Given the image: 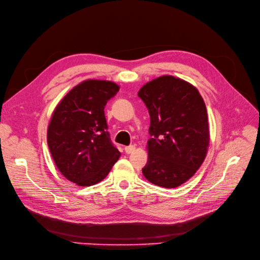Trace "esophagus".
<instances>
[{
    "label": "esophagus",
    "mask_w": 260,
    "mask_h": 260,
    "mask_svg": "<svg viewBox=\"0 0 260 260\" xmlns=\"http://www.w3.org/2000/svg\"><path fill=\"white\" fill-rule=\"evenodd\" d=\"M125 151H126V153H128V154H130V153L134 152V151H135V146L130 145V146L125 147Z\"/></svg>",
    "instance_id": "obj_1"
}]
</instances>
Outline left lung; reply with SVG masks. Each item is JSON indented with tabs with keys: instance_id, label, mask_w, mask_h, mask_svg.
I'll return each mask as SVG.
<instances>
[{
	"instance_id": "left-lung-1",
	"label": "left lung",
	"mask_w": 260,
	"mask_h": 260,
	"mask_svg": "<svg viewBox=\"0 0 260 260\" xmlns=\"http://www.w3.org/2000/svg\"><path fill=\"white\" fill-rule=\"evenodd\" d=\"M139 97L150 115L144 177L175 188L189 180L207 153L209 129L202 96L192 84L164 75L143 85Z\"/></svg>"
}]
</instances>
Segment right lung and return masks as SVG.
Instances as JSON below:
<instances>
[{"label": "right lung", "mask_w": 260, "mask_h": 260, "mask_svg": "<svg viewBox=\"0 0 260 260\" xmlns=\"http://www.w3.org/2000/svg\"><path fill=\"white\" fill-rule=\"evenodd\" d=\"M118 90L112 81L85 80L54 110L47 128L49 151L61 174L79 186L103 181L120 156L110 140L104 111Z\"/></svg>", "instance_id": "obj_1"}]
</instances>
